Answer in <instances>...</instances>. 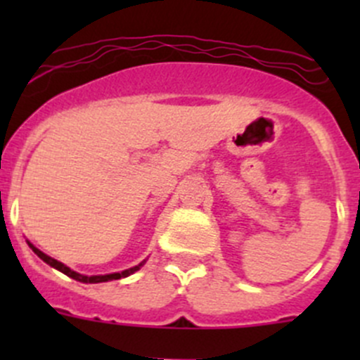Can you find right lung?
<instances>
[{"instance_id": "obj_1", "label": "right lung", "mask_w": 360, "mask_h": 360, "mask_svg": "<svg viewBox=\"0 0 360 360\" xmlns=\"http://www.w3.org/2000/svg\"><path fill=\"white\" fill-rule=\"evenodd\" d=\"M27 245L32 249V252H34L36 256L39 257V259L45 261L46 264H50V266L56 268V270L63 271L64 275H68V277L75 278V281L83 282V284H99V282H110V281H118V278H125V277H129V275L136 274V271L139 270V268L143 266L144 263H146V259H144V261H141V263L137 264V266H132V268H129V270H123V271H116V274H106V275H83V274H78V271L71 270V268L66 266V264H64V263H60V261H57V259H53V257L46 256L45 252H41V250H39L38 248H34V245H32L29 240H27Z\"/></svg>"}]
</instances>
